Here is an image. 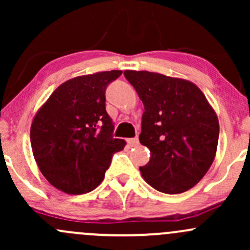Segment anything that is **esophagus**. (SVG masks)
Segmentation results:
<instances>
[{
    "instance_id": "obj_1",
    "label": "esophagus",
    "mask_w": 250,
    "mask_h": 250,
    "mask_svg": "<svg viewBox=\"0 0 250 250\" xmlns=\"http://www.w3.org/2000/svg\"><path fill=\"white\" fill-rule=\"evenodd\" d=\"M127 143H128V146H137L139 144V141H138V138H137V137H135V138H128Z\"/></svg>"
}]
</instances>
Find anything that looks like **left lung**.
Segmentation results:
<instances>
[{
  "mask_svg": "<svg viewBox=\"0 0 250 250\" xmlns=\"http://www.w3.org/2000/svg\"><path fill=\"white\" fill-rule=\"evenodd\" d=\"M144 104L139 142L150 161L139 167L156 190L178 194L203 179L216 155L217 115L203 92L185 80L149 71H124Z\"/></svg>",
  "mask_w": 250,
  "mask_h": 250,
  "instance_id": "8db88e82",
  "label": "left lung"
}]
</instances>
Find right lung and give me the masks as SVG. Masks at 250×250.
I'll return each mask as SVG.
<instances>
[{"mask_svg":"<svg viewBox=\"0 0 250 250\" xmlns=\"http://www.w3.org/2000/svg\"><path fill=\"white\" fill-rule=\"evenodd\" d=\"M122 70L96 72L62 83L31 126V146L42 175L68 194H84L101 184L125 141L113 137L106 89Z\"/></svg>","mask_w":250,"mask_h":250,"instance_id":"obj_1","label":"right lung"}]
</instances>
